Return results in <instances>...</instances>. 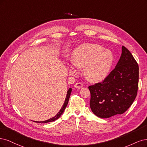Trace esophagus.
I'll return each instance as SVG.
<instances>
[{
  "label": "esophagus",
  "instance_id": "1",
  "mask_svg": "<svg viewBox=\"0 0 147 147\" xmlns=\"http://www.w3.org/2000/svg\"><path fill=\"white\" fill-rule=\"evenodd\" d=\"M83 87V84L81 82H77L74 85V87L76 88H81Z\"/></svg>",
  "mask_w": 147,
  "mask_h": 147
}]
</instances>
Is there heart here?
<instances>
[{
	"mask_svg": "<svg viewBox=\"0 0 147 147\" xmlns=\"http://www.w3.org/2000/svg\"><path fill=\"white\" fill-rule=\"evenodd\" d=\"M74 65L84 68L85 76L89 81H101L109 74L114 62L112 52L96 44H83L75 49L72 55ZM70 72L73 68L70 67Z\"/></svg>",
	"mask_w": 147,
	"mask_h": 147,
	"instance_id": "1",
	"label": "heart"
}]
</instances>
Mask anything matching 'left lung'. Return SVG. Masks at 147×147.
Masks as SVG:
<instances>
[{
  "mask_svg": "<svg viewBox=\"0 0 147 147\" xmlns=\"http://www.w3.org/2000/svg\"><path fill=\"white\" fill-rule=\"evenodd\" d=\"M115 68L102 82L88 87L90 106L94 115L107 118L122 114L132 105L137 96L139 66L129 51L122 46Z\"/></svg>",
  "mask_w": 147,
  "mask_h": 147,
  "instance_id": "left-lung-1",
  "label": "left lung"
}]
</instances>
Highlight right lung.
Listing matches in <instances>:
<instances>
[{
	"label": "right lung",
	"mask_w": 147,
	"mask_h": 147,
	"mask_svg": "<svg viewBox=\"0 0 147 147\" xmlns=\"http://www.w3.org/2000/svg\"><path fill=\"white\" fill-rule=\"evenodd\" d=\"M71 91H72V88H69L68 91H67V96H66V98H65V102L63 103V105L62 106V107H61V108L60 109V111L57 113V114L53 117V118H50V119L49 120H45V121H40V123H49V122H52V121H54L55 120H57L59 118H60V117L61 115V114L63 113L65 108L67 107V105L68 103V101H69V96H70V94H71ZM35 122H38V121H34Z\"/></svg>",
	"instance_id": "1"
}]
</instances>
